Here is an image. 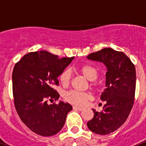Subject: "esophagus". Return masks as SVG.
<instances>
[{
  "mask_svg": "<svg viewBox=\"0 0 146 146\" xmlns=\"http://www.w3.org/2000/svg\"><path fill=\"white\" fill-rule=\"evenodd\" d=\"M73 109L74 110H79V111H81L83 108H81V107H76V106H74L73 107Z\"/></svg>",
  "mask_w": 146,
  "mask_h": 146,
  "instance_id": "esophagus-1",
  "label": "esophagus"
}]
</instances>
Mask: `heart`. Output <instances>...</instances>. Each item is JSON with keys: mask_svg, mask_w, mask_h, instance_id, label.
I'll return each mask as SVG.
<instances>
[{"mask_svg": "<svg viewBox=\"0 0 146 146\" xmlns=\"http://www.w3.org/2000/svg\"><path fill=\"white\" fill-rule=\"evenodd\" d=\"M77 70L82 74L86 78L91 81V86L94 88H98V84L95 80L99 76V71L98 68L91 64H84L79 66ZM59 81L63 86L69 85L72 80V71L68 68H65L59 74ZM64 99L71 104L76 107H83L88 100L92 99V94L89 92H79L72 90L64 94Z\"/></svg>", "mask_w": 146, "mask_h": 146, "instance_id": "1", "label": "heart"}]
</instances>
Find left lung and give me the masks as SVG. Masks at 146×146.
Wrapping results in <instances>:
<instances>
[{
    "label": "left lung",
    "mask_w": 146,
    "mask_h": 146,
    "mask_svg": "<svg viewBox=\"0 0 146 146\" xmlns=\"http://www.w3.org/2000/svg\"><path fill=\"white\" fill-rule=\"evenodd\" d=\"M87 58L103 62L107 68V88L100 97L105 104L102 111L93 110L94 117L87 123L91 132L107 135L126 122L133 108L135 91V65L125 53L111 48L91 53Z\"/></svg>",
    "instance_id": "left-lung-1"
}]
</instances>
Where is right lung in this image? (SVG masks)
Returning <instances> with one entry per match:
<instances>
[{"instance_id": "obj_1", "label": "right lung", "mask_w": 146, "mask_h": 146, "mask_svg": "<svg viewBox=\"0 0 146 146\" xmlns=\"http://www.w3.org/2000/svg\"><path fill=\"white\" fill-rule=\"evenodd\" d=\"M74 57L59 58L47 51L25 55L13 68L12 74L14 106L23 123L36 134L52 136L62 129L72 105L58 100L53 88L58 77Z\"/></svg>"}]
</instances>
